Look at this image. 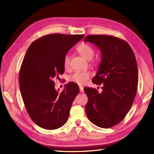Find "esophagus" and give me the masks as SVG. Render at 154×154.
<instances>
[{"instance_id":"1","label":"esophagus","mask_w":154,"mask_h":154,"mask_svg":"<svg viewBox=\"0 0 154 154\" xmlns=\"http://www.w3.org/2000/svg\"><path fill=\"white\" fill-rule=\"evenodd\" d=\"M79 89H80V92H81V93H83L84 90H83V86L80 85V86H79Z\"/></svg>"}]
</instances>
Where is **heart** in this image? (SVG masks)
<instances>
[{
    "instance_id": "1",
    "label": "heart",
    "mask_w": 154,
    "mask_h": 154,
    "mask_svg": "<svg viewBox=\"0 0 154 154\" xmlns=\"http://www.w3.org/2000/svg\"><path fill=\"white\" fill-rule=\"evenodd\" d=\"M77 51L87 60H91L94 54V48L89 44L82 43L78 45ZM70 57L68 54L65 55L63 59V66L67 69L69 66ZM91 76L89 72H75L69 77V81L79 85H85L89 81Z\"/></svg>"
}]
</instances>
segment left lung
<instances>
[{"label":"left lung","instance_id":"obj_1","mask_svg":"<svg viewBox=\"0 0 154 154\" xmlns=\"http://www.w3.org/2000/svg\"><path fill=\"white\" fill-rule=\"evenodd\" d=\"M84 42H91L101 51V62L92 81L103 84L99 93L93 88H84L88 97L86 114L91 122L109 128L120 123L133 104L138 82L135 55L122 39L106 35H89Z\"/></svg>","mask_w":154,"mask_h":154}]
</instances>
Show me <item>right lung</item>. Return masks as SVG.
I'll use <instances>...</instances> for the list:
<instances>
[{
    "label": "right lung",
    "mask_w": 154,
    "mask_h": 154,
    "mask_svg": "<svg viewBox=\"0 0 154 154\" xmlns=\"http://www.w3.org/2000/svg\"><path fill=\"white\" fill-rule=\"evenodd\" d=\"M84 37L48 34L32 42L26 53L19 72L20 89L30 119L42 128L55 130L67 122L79 88L69 82L59 92L54 79L64 73L65 55Z\"/></svg>",
    "instance_id": "right-lung-1"
}]
</instances>
